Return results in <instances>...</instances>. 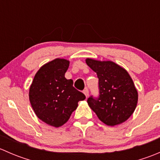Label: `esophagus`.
Instances as JSON below:
<instances>
[{
    "instance_id": "1",
    "label": "esophagus",
    "mask_w": 160,
    "mask_h": 160,
    "mask_svg": "<svg viewBox=\"0 0 160 160\" xmlns=\"http://www.w3.org/2000/svg\"><path fill=\"white\" fill-rule=\"evenodd\" d=\"M83 93H84V94H85L86 98H88V95H89V90H88V88H85V89L83 90Z\"/></svg>"
}]
</instances>
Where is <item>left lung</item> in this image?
Returning <instances> with one entry per match:
<instances>
[{
  "label": "left lung",
  "instance_id": "1",
  "mask_svg": "<svg viewBox=\"0 0 160 160\" xmlns=\"http://www.w3.org/2000/svg\"><path fill=\"white\" fill-rule=\"evenodd\" d=\"M86 63L99 79V97L88 98L89 107L105 125L114 126L125 122L138 103V91L132 77L125 69L112 61L87 58Z\"/></svg>",
  "mask_w": 160,
  "mask_h": 160
}]
</instances>
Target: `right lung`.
Here are the masks:
<instances>
[{
  "label": "right lung",
  "mask_w": 160,
  "mask_h": 160,
  "mask_svg": "<svg viewBox=\"0 0 160 160\" xmlns=\"http://www.w3.org/2000/svg\"><path fill=\"white\" fill-rule=\"evenodd\" d=\"M70 61L57 58L44 64L37 71L29 88V101L37 117L47 125L59 128L63 125L86 98L73 88V81L65 73Z\"/></svg>",
  "instance_id": "add662e5"
}]
</instances>
